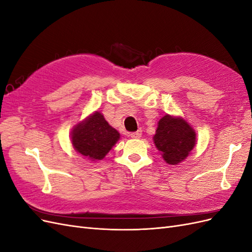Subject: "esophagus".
I'll return each instance as SVG.
<instances>
[{"mask_svg": "<svg viewBox=\"0 0 252 252\" xmlns=\"http://www.w3.org/2000/svg\"><path fill=\"white\" fill-rule=\"evenodd\" d=\"M129 135L131 136L132 139H139V138H141V135H142V131H135V132H131V133H129Z\"/></svg>", "mask_w": 252, "mask_h": 252, "instance_id": "esophagus-1", "label": "esophagus"}]
</instances>
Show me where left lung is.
I'll list each match as a JSON object with an SVG mask.
<instances>
[{"label":"left lung","mask_w":252,"mask_h":252,"mask_svg":"<svg viewBox=\"0 0 252 252\" xmlns=\"http://www.w3.org/2000/svg\"><path fill=\"white\" fill-rule=\"evenodd\" d=\"M154 142L167 163L179 164L195 145V132L185 120L166 114L158 121Z\"/></svg>","instance_id":"8db88e82"}]
</instances>
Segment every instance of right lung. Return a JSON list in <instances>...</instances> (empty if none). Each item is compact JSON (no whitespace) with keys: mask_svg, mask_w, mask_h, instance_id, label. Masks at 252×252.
I'll return each instance as SVG.
<instances>
[{"mask_svg":"<svg viewBox=\"0 0 252 252\" xmlns=\"http://www.w3.org/2000/svg\"><path fill=\"white\" fill-rule=\"evenodd\" d=\"M119 139L120 133L97 111L77 125L71 133L74 149L94 161L102 159Z\"/></svg>","mask_w":252,"mask_h":252,"instance_id":"1","label":"right lung"}]
</instances>
